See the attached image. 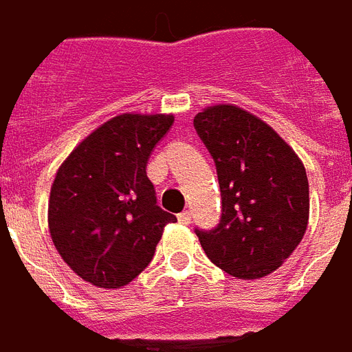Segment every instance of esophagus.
<instances>
[{
    "mask_svg": "<svg viewBox=\"0 0 352 352\" xmlns=\"http://www.w3.org/2000/svg\"><path fill=\"white\" fill-rule=\"evenodd\" d=\"M177 219H179V222H181V224H190L192 213H190V211H183V213L177 214Z\"/></svg>",
    "mask_w": 352,
    "mask_h": 352,
    "instance_id": "obj_1",
    "label": "esophagus"
}]
</instances>
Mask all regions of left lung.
<instances>
[{"label":"left lung","instance_id":"1","mask_svg":"<svg viewBox=\"0 0 352 352\" xmlns=\"http://www.w3.org/2000/svg\"><path fill=\"white\" fill-rule=\"evenodd\" d=\"M194 128L213 156L222 199L219 224L194 230L204 251L237 279L275 272L307 230L303 164L267 124L234 105L201 111Z\"/></svg>","mask_w":352,"mask_h":352}]
</instances>
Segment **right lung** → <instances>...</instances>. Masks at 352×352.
Segmentation results:
<instances>
[{"label": "right lung", "mask_w": 352, "mask_h": 352, "mask_svg": "<svg viewBox=\"0 0 352 352\" xmlns=\"http://www.w3.org/2000/svg\"><path fill=\"white\" fill-rule=\"evenodd\" d=\"M171 115H120L90 133L58 169L49 199V230L73 272L101 288L128 285L151 264L164 211L146 177L154 146Z\"/></svg>", "instance_id": "1"}]
</instances>
